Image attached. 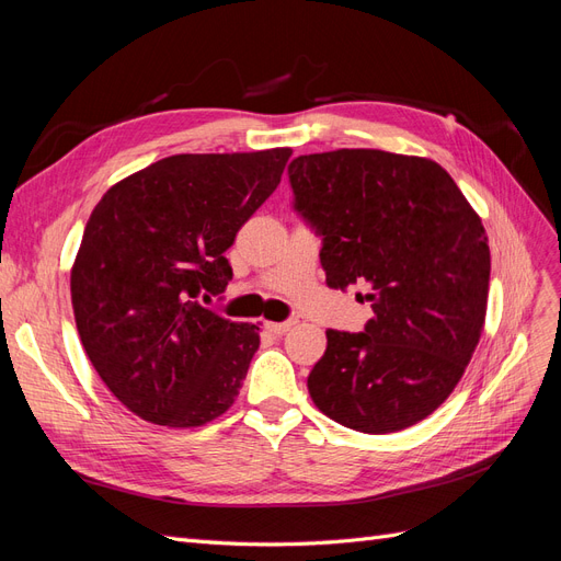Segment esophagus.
<instances>
[{
  "label": "esophagus",
  "instance_id": "1",
  "mask_svg": "<svg viewBox=\"0 0 561 561\" xmlns=\"http://www.w3.org/2000/svg\"><path fill=\"white\" fill-rule=\"evenodd\" d=\"M295 325H297V320H295V318H287V320H283V322H266V330H268L271 334L280 336V334H285V332H290Z\"/></svg>",
  "mask_w": 561,
  "mask_h": 561
}]
</instances>
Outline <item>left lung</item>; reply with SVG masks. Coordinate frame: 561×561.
<instances>
[{"mask_svg":"<svg viewBox=\"0 0 561 561\" xmlns=\"http://www.w3.org/2000/svg\"><path fill=\"white\" fill-rule=\"evenodd\" d=\"M287 178L328 285L367 287L375 311L363 332L328 330L309 375L316 407L360 433L414 426L480 342L491 271L480 217L445 168L381 149L297 157Z\"/></svg>","mask_w":561,"mask_h":561,"instance_id":"left-lung-1","label":"left lung"}]
</instances>
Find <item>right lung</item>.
I'll return each instance as SVG.
<instances>
[{
	"label": "right lung",
	"instance_id": "right-lung-1",
	"mask_svg": "<svg viewBox=\"0 0 561 561\" xmlns=\"http://www.w3.org/2000/svg\"><path fill=\"white\" fill-rule=\"evenodd\" d=\"M293 151L175 154L100 198L72 268L83 351L133 414L171 428L203 426L233 404L260 328L210 301L250 215L274 194Z\"/></svg>",
	"mask_w": 561,
	"mask_h": 561
}]
</instances>
